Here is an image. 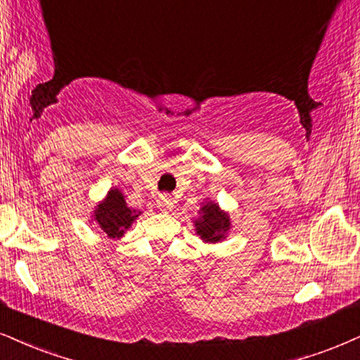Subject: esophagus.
Wrapping results in <instances>:
<instances>
[{"label": "esophagus", "mask_w": 360, "mask_h": 360, "mask_svg": "<svg viewBox=\"0 0 360 360\" xmlns=\"http://www.w3.org/2000/svg\"><path fill=\"white\" fill-rule=\"evenodd\" d=\"M157 207H158L162 212L172 210V208H173V200H172L170 195H167V193L160 195L158 200H157Z\"/></svg>", "instance_id": "34e87169"}]
</instances>
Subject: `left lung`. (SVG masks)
<instances>
[{"label": "left lung", "mask_w": 360, "mask_h": 360, "mask_svg": "<svg viewBox=\"0 0 360 360\" xmlns=\"http://www.w3.org/2000/svg\"><path fill=\"white\" fill-rule=\"evenodd\" d=\"M195 227L202 240L220 242L230 229V220L217 203H207L205 207H202L200 220H195Z\"/></svg>", "instance_id": "obj_1"}]
</instances>
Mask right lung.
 <instances>
[{"mask_svg": "<svg viewBox=\"0 0 360 360\" xmlns=\"http://www.w3.org/2000/svg\"><path fill=\"white\" fill-rule=\"evenodd\" d=\"M140 212L130 210L118 188L110 190L108 197L95 210V220L108 237H122Z\"/></svg>", "mask_w": 360, "mask_h": 360, "instance_id": "right-lung-1", "label": "right lung"}]
</instances>
